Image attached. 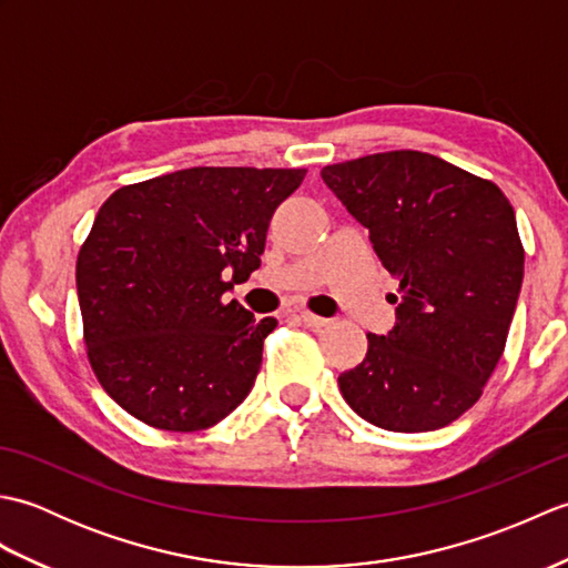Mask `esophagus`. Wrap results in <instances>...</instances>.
<instances>
[{"instance_id":"1","label":"esophagus","mask_w":568,"mask_h":568,"mask_svg":"<svg viewBox=\"0 0 568 568\" xmlns=\"http://www.w3.org/2000/svg\"><path fill=\"white\" fill-rule=\"evenodd\" d=\"M297 320L303 322V324H307V327H312V329H322V327H327V324H329V320L312 315V312H305V310L297 312Z\"/></svg>"}]
</instances>
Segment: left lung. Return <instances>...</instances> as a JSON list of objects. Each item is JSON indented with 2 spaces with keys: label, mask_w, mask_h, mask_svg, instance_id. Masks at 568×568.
I'll return each instance as SVG.
<instances>
[{
  "label": "left lung",
  "mask_w": 568,
  "mask_h": 568,
  "mask_svg": "<svg viewBox=\"0 0 568 568\" xmlns=\"http://www.w3.org/2000/svg\"><path fill=\"white\" fill-rule=\"evenodd\" d=\"M400 281L395 327L339 376L348 407L390 432L452 425L484 393L523 287L525 248L503 190L437 155L388 151L322 168Z\"/></svg>",
  "instance_id": "obj_1"
}]
</instances>
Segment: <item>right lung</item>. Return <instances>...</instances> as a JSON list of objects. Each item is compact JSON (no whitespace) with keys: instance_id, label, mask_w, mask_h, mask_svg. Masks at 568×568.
<instances>
[{"instance_id":"right-lung-1","label":"right lung","mask_w":568,"mask_h":568,"mask_svg":"<svg viewBox=\"0 0 568 568\" xmlns=\"http://www.w3.org/2000/svg\"><path fill=\"white\" fill-rule=\"evenodd\" d=\"M305 168H185L110 195L78 253V300L94 376L155 429L197 432L246 400L263 339L236 300L261 265L271 216Z\"/></svg>"}]
</instances>
